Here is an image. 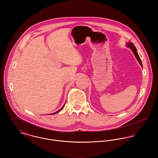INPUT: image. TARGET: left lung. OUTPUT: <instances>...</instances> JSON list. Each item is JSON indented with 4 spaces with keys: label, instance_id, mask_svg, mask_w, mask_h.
<instances>
[{
    "label": "left lung",
    "instance_id": "left-lung-1",
    "mask_svg": "<svg viewBox=\"0 0 158 158\" xmlns=\"http://www.w3.org/2000/svg\"><path fill=\"white\" fill-rule=\"evenodd\" d=\"M126 45H127V47H128L129 48H130L131 50L133 51V53H134V55H135L136 59H137V61H139V64H140V66L142 67V61H141V60H140V57H139L138 53H137V50H136L135 45H134V44H133L132 43H131V42L127 43L126 44Z\"/></svg>",
    "mask_w": 158,
    "mask_h": 158
}]
</instances>
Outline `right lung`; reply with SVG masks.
<instances>
[{
	"label": "right lung",
	"instance_id": "right-lung-1",
	"mask_svg": "<svg viewBox=\"0 0 158 158\" xmlns=\"http://www.w3.org/2000/svg\"><path fill=\"white\" fill-rule=\"evenodd\" d=\"M64 105H65V103H64V105H63V106H62V108H61V109H60V110H58V111H56V112H55V113H52V114H49V115H50V114H51V115H53V114H56V113H59V112H60V111H61V110H63V108H64Z\"/></svg>",
	"mask_w": 158,
	"mask_h": 158
}]
</instances>
